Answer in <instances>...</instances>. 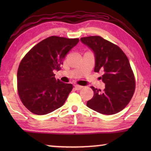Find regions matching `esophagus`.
<instances>
[{
  "instance_id": "obj_1",
  "label": "esophagus",
  "mask_w": 151,
  "mask_h": 151,
  "mask_svg": "<svg viewBox=\"0 0 151 151\" xmlns=\"http://www.w3.org/2000/svg\"><path fill=\"white\" fill-rule=\"evenodd\" d=\"M82 88H83V86H82L77 85H75V88L76 89V90H81Z\"/></svg>"
}]
</instances>
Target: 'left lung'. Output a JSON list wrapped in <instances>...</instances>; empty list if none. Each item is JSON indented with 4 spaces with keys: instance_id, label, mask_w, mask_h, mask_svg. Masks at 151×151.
Instances as JSON below:
<instances>
[{
    "instance_id": "1",
    "label": "left lung",
    "mask_w": 151,
    "mask_h": 151,
    "mask_svg": "<svg viewBox=\"0 0 151 151\" xmlns=\"http://www.w3.org/2000/svg\"><path fill=\"white\" fill-rule=\"evenodd\" d=\"M94 55V72L103 73L104 91L91 86L94 96L86 106L101 114L111 115L122 111L133 96L135 80L126 55L118 46L99 36L81 39Z\"/></svg>"
}]
</instances>
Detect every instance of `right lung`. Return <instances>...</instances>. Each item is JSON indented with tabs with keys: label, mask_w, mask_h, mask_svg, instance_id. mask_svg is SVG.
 Masks as SVG:
<instances>
[{
	"label": "right lung",
	"mask_w": 151,
	"mask_h": 151,
	"mask_svg": "<svg viewBox=\"0 0 151 151\" xmlns=\"http://www.w3.org/2000/svg\"><path fill=\"white\" fill-rule=\"evenodd\" d=\"M78 41L52 36L38 43L22 58L17 72L18 93L32 113L44 115L65 103L73 85L56 80L53 71L60 69L64 58Z\"/></svg>",
	"instance_id": "1"
}]
</instances>
